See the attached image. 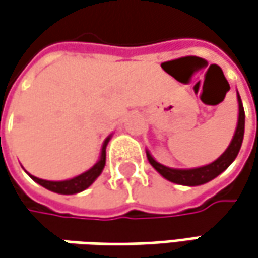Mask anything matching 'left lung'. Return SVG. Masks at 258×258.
I'll return each mask as SVG.
<instances>
[{
    "label": "left lung",
    "mask_w": 258,
    "mask_h": 258,
    "mask_svg": "<svg viewBox=\"0 0 258 258\" xmlns=\"http://www.w3.org/2000/svg\"><path fill=\"white\" fill-rule=\"evenodd\" d=\"M238 124L235 130L234 137L231 140V143L228 146V149L220 155L218 159L209 165L200 166V168H191V169H176V168H169L165 166L159 162H156L155 158L150 155L149 150H146L147 159L150 162V165L159 172L165 179L179 184V185H188V187H196V185H202L206 184L212 179H215L218 175H220L232 162L239 153L242 139H244V128H245V114H244V106L241 98L238 95Z\"/></svg>",
    "instance_id": "8db88e82"
}]
</instances>
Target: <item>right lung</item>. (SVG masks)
Here are the masks:
<instances>
[{
    "instance_id": "add662e5",
    "label": "right lung",
    "mask_w": 258,
    "mask_h": 258,
    "mask_svg": "<svg viewBox=\"0 0 258 258\" xmlns=\"http://www.w3.org/2000/svg\"><path fill=\"white\" fill-rule=\"evenodd\" d=\"M112 134L106 137V140L103 142V146H102V150H100V156H99V160L83 174L77 175L71 179H66V181H46V179H40V178H36L33 175H30V178L38 182L39 185L45 187L49 191H53V192H58V194H77L80 191H84L86 188H89L98 178L99 175L102 174L103 168H105V163H106V146L109 143Z\"/></svg>"
}]
</instances>
